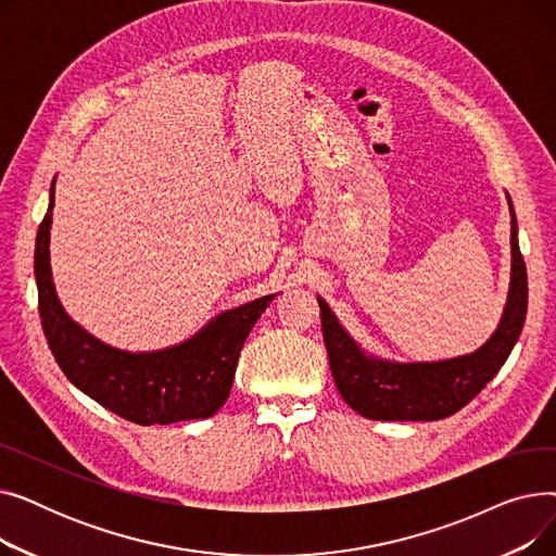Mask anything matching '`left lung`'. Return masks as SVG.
I'll use <instances>...</instances> for the list:
<instances>
[{
	"instance_id": "obj_1",
	"label": "left lung",
	"mask_w": 556,
	"mask_h": 556,
	"mask_svg": "<svg viewBox=\"0 0 556 556\" xmlns=\"http://www.w3.org/2000/svg\"><path fill=\"white\" fill-rule=\"evenodd\" d=\"M509 198V195H507ZM511 212V283L501 327L476 354L440 363H388L365 356L344 333L325 300L317 298L329 365L340 396L367 419L437 421L455 415L501 371L528 315V270Z\"/></svg>"
}]
</instances>
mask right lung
Returning a JSON list of instances; mask_svg holds the SVG:
<instances>
[{
  "label": "right lung",
  "instance_id": "right-lung-1",
  "mask_svg": "<svg viewBox=\"0 0 556 556\" xmlns=\"http://www.w3.org/2000/svg\"><path fill=\"white\" fill-rule=\"evenodd\" d=\"M51 212L53 185L36 237V281L45 338L65 376L108 410L139 426L212 417L229 396L248 333L275 295L218 315L198 336L164 352H119L74 325L55 298L49 266Z\"/></svg>",
  "mask_w": 556,
  "mask_h": 556
}]
</instances>
